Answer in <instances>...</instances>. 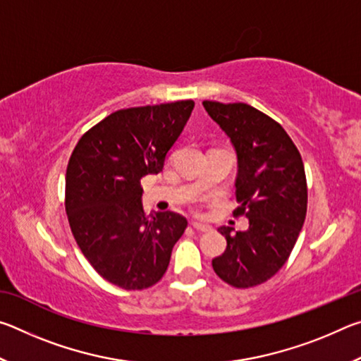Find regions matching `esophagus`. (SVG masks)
Instances as JSON below:
<instances>
[{
  "mask_svg": "<svg viewBox=\"0 0 361 361\" xmlns=\"http://www.w3.org/2000/svg\"><path fill=\"white\" fill-rule=\"evenodd\" d=\"M191 228H192L194 231H197V232H207V231H210L209 226L200 224V223H191Z\"/></svg>",
  "mask_w": 361,
  "mask_h": 361,
  "instance_id": "1",
  "label": "esophagus"
}]
</instances>
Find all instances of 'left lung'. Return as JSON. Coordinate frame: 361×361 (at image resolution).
<instances>
[{"mask_svg": "<svg viewBox=\"0 0 361 361\" xmlns=\"http://www.w3.org/2000/svg\"><path fill=\"white\" fill-rule=\"evenodd\" d=\"M231 138L237 154L234 216L248 229L221 226L228 247L212 261L213 271L235 288L276 276L291 253L307 212V183L301 154L279 122L247 103L202 102Z\"/></svg>", "mask_w": 361, "mask_h": 361, "instance_id": "left-lung-1", "label": "left lung"}]
</instances>
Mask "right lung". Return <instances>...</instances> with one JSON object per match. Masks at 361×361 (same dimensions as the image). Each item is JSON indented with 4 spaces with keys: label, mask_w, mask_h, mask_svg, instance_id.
<instances>
[{
    "label": "right lung",
    "mask_w": 361,
    "mask_h": 361,
    "mask_svg": "<svg viewBox=\"0 0 361 361\" xmlns=\"http://www.w3.org/2000/svg\"><path fill=\"white\" fill-rule=\"evenodd\" d=\"M194 102L111 113L73 149L65 209L78 247L100 276L119 288H149L166 274L188 221L175 212L146 215L142 178L162 172Z\"/></svg>",
    "instance_id": "add662e5"
}]
</instances>
